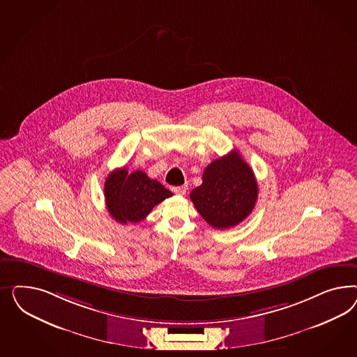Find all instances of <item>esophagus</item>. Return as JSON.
Returning <instances> with one entry per match:
<instances>
[{
	"label": "esophagus",
	"instance_id": "34e87169",
	"mask_svg": "<svg viewBox=\"0 0 357 357\" xmlns=\"http://www.w3.org/2000/svg\"><path fill=\"white\" fill-rule=\"evenodd\" d=\"M172 191H173L175 195H184L185 194V191H187V184L178 185V187H172Z\"/></svg>",
	"mask_w": 357,
	"mask_h": 357
}]
</instances>
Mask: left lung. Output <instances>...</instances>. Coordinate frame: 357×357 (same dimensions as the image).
<instances>
[{"label":"left lung","instance_id":"1","mask_svg":"<svg viewBox=\"0 0 357 357\" xmlns=\"http://www.w3.org/2000/svg\"><path fill=\"white\" fill-rule=\"evenodd\" d=\"M190 197L211 227L229 229L252 212L258 183L251 167L234 151L206 166L203 183L191 191Z\"/></svg>","mask_w":357,"mask_h":357}]
</instances>
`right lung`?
Returning <instances> with one entry per match:
<instances>
[{
    "instance_id": "add662e5",
    "label": "right lung",
    "mask_w": 357,
    "mask_h": 357,
    "mask_svg": "<svg viewBox=\"0 0 357 357\" xmlns=\"http://www.w3.org/2000/svg\"><path fill=\"white\" fill-rule=\"evenodd\" d=\"M173 192L140 170L128 174L126 167L108 174L105 197L109 215L120 224L140 222L151 209Z\"/></svg>"
}]
</instances>
